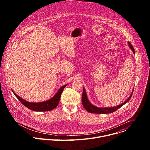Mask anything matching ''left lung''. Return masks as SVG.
Segmentation results:
<instances>
[{"label":"left lung","instance_id":"8db88e82","mask_svg":"<svg viewBox=\"0 0 150 150\" xmlns=\"http://www.w3.org/2000/svg\"><path fill=\"white\" fill-rule=\"evenodd\" d=\"M127 44L129 48L132 50L134 54H135V50L134 49V47L130 43V42L127 41ZM133 92H134V90H132L130 96L127 98V99H126L124 102H123L122 103H121L118 105L114 106V107H110V108H108V107H106V108H100V107L96 106L93 104H91V103L90 101V100L87 97V95L86 91H85V88H83V93L82 96V103L84 109L90 113H97V114L111 113L117 110L118 109L121 108L122 105H123L124 104H125L126 103H127L128 101H129L132 97Z\"/></svg>","mask_w":150,"mask_h":150}]
</instances>
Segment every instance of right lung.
I'll return each mask as SVG.
<instances>
[{"mask_svg":"<svg viewBox=\"0 0 150 150\" xmlns=\"http://www.w3.org/2000/svg\"><path fill=\"white\" fill-rule=\"evenodd\" d=\"M67 84L63 85L55 94V95L50 99L47 101L38 103H32L27 101L20 97L16 94H15L12 90V91L14 95L17 97V98L21 102V103L24 105L25 107H27L28 109L35 112H47L54 109L57 106L60 101V98L62 91H63V89L67 87Z\"/></svg>","mask_w":150,"mask_h":150,"instance_id":"obj_1","label":"right lung"}]
</instances>
